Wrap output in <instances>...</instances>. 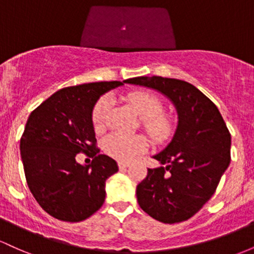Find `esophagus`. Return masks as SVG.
Listing matches in <instances>:
<instances>
[{"instance_id": "obj_1", "label": "esophagus", "mask_w": 254, "mask_h": 254, "mask_svg": "<svg viewBox=\"0 0 254 254\" xmlns=\"http://www.w3.org/2000/svg\"><path fill=\"white\" fill-rule=\"evenodd\" d=\"M129 165H130V164L127 163V161H119V163H118V166H119V169H121V170L127 169Z\"/></svg>"}]
</instances>
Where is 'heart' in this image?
<instances>
[{
	"instance_id": "heart-1",
	"label": "heart",
	"mask_w": 254,
	"mask_h": 254,
	"mask_svg": "<svg viewBox=\"0 0 254 254\" xmlns=\"http://www.w3.org/2000/svg\"><path fill=\"white\" fill-rule=\"evenodd\" d=\"M127 101L138 118L142 119V127L155 143H163L168 141L174 133L175 125L168 114L160 113L163 104L157 95L149 91H133L127 96ZM111 105L108 96L101 97L96 102L91 112V122L96 130L104 125L106 113ZM148 147L146 137L141 135L125 136L113 132L106 137L104 149L108 155L118 160H130L133 155L143 152Z\"/></svg>"
}]
</instances>
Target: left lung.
Wrapping results in <instances>:
<instances>
[{
    "mask_svg": "<svg viewBox=\"0 0 254 254\" xmlns=\"http://www.w3.org/2000/svg\"><path fill=\"white\" fill-rule=\"evenodd\" d=\"M127 83L163 94L178 116L171 142L153 155L163 166L148 169L136 188L138 205L159 222L187 221L210 200L229 166V130L217 106L190 83L159 76Z\"/></svg>",
    "mask_w": 254,
    "mask_h": 254,
    "instance_id": "left-lung-1",
    "label": "left lung"
}]
</instances>
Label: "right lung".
I'll list each match as a JSON object with an SVG mask.
<instances>
[{"instance_id":"1","label":"right lung","mask_w":254,"mask_h":254,"mask_svg":"<svg viewBox=\"0 0 254 254\" xmlns=\"http://www.w3.org/2000/svg\"><path fill=\"white\" fill-rule=\"evenodd\" d=\"M124 83L127 79L64 88L30 114L20 140L25 177L36 201L54 218L84 221L104 204L106 180L118 165L99 154L91 112L100 96ZM80 151L94 157L91 164L76 163Z\"/></svg>"}]
</instances>
